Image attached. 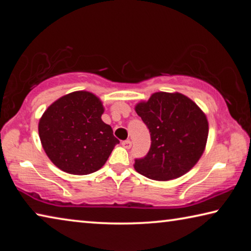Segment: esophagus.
<instances>
[{
    "instance_id": "esophagus-1",
    "label": "esophagus",
    "mask_w": 251,
    "mask_h": 251,
    "mask_svg": "<svg viewBox=\"0 0 251 251\" xmlns=\"http://www.w3.org/2000/svg\"><path fill=\"white\" fill-rule=\"evenodd\" d=\"M122 145H123V147H125L126 150H129V148L131 147V142L129 141V139H126V141L122 142Z\"/></svg>"
}]
</instances>
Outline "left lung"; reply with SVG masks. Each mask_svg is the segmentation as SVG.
Segmentation results:
<instances>
[{"instance_id":"obj_1","label":"left lung","mask_w":251,"mask_h":251,"mask_svg":"<svg viewBox=\"0 0 251 251\" xmlns=\"http://www.w3.org/2000/svg\"><path fill=\"white\" fill-rule=\"evenodd\" d=\"M151 133V148L134 167L155 180L180 177L194 167L205 150L208 122L192 100L179 93H155L136 106Z\"/></svg>"}]
</instances>
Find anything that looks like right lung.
<instances>
[{
	"label": "right lung",
	"instance_id": "right-lung-1",
	"mask_svg": "<svg viewBox=\"0 0 251 251\" xmlns=\"http://www.w3.org/2000/svg\"><path fill=\"white\" fill-rule=\"evenodd\" d=\"M103 105L88 92L57 100L40 120L39 134L54 165L73 175H87L103 166L120 141L101 121Z\"/></svg>",
	"mask_w": 251,
	"mask_h": 251
}]
</instances>
